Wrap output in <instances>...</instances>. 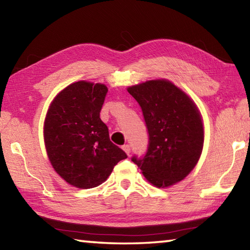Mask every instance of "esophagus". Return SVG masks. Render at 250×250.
Returning <instances> with one entry per match:
<instances>
[{
  "label": "esophagus",
  "mask_w": 250,
  "mask_h": 250,
  "mask_svg": "<svg viewBox=\"0 0 250 250\" xmlns=\"http://www.w3.org/2000/svg\"><path fill=\"white\" fill-rule=\"evenodd\" d=\"M122 149H124V151L125 152L126 154H130V152H131V147H130V146L129 145H125V146H122Z\"/></svg>",
  "instance_id": "esophagus-1"
}]
</instances>
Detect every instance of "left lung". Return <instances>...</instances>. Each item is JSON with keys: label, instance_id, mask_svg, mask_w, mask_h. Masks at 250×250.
Listing matches in <instances>:
<instances>
[{"label": "left lung", "instance_id": "obj_1", "mask_svg": "<svg viewBox=\"0 0 250 250\" xmlns=\"http://www.w3.org/2000/svg\"><path fill=\"white\" fill-rule=\"evenodd\" d=\"M141 107L149 134L143 156L132 162L156 188L180 182L200 159L204 129L195 104L168 80H150L128 88Z\"/></svg>", "mask_w": 250, "mask_h": 250}]
</instances>
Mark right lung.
I'll use <instances>...</instances> for the list:
<instances>
[{
	"instance_id": "right-lung-1",
	"label": "right lung",
	"mask_w": 250,
	"mask_h": 250,
	"mask_svg": "<svg viewBox=\"0 0 250 250\" xmlns=\"http://www.w3.org/2000/svg\"><path fill=\"white\" fill-rule=\"evenodd\" d=\"M108 88L77 82L55 97L44 125L46 151L53 167L67 183L91 188L108 179L128 155L110 141L100 119Z\"/></svg>"
}]
</instances>
